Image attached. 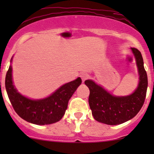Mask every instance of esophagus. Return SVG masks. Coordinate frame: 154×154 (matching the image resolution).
I'll return each instance as SVG.
<instances>
[{
    "label": "esophagus",
    "mask_w": 154,
    "mask_h": 154,
    "mask_svg": "<svg viewBox=\"0 0 154 154\" xmlns=\"http://www.w3.org/2000/svg\"><path fill=\"white\" fill-rule=\"evenodd\" d=\"M80 77L82 79V82H85V81L86 79H88V76L87 74H85V73H81L80 74Z\"/></svg>",
    "instance_id": "esophagus-1"
}]
</instances>
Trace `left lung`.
I'll list each match as a JSON object with an SVG mask.
<instances>
[{
    "mask_svg": "<svg viewBox=\"0 0 154 154\" xmlns=\"http://www.w3.org/2000/svg\"><path fill=\"white\" fill-rule=\"evenodd\" d=\"M131 50L139 72L137 89L127 96H114L91 79L85 81L90 90L89 105L94 119L109 125L122 124L132 119L143 105L148 88V77L144 69L141 53L135 48Z\"/></svg>",
    "mask_w": 154,
    "mask_h": 154,
    "instance_id": "8db88e82",
    "label": "left lung"
}]
</instances>
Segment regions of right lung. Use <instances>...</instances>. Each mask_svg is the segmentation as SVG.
Instances as JSON below:
<instances>
[{
    "mask_svg": "<svg viewBox=\"0 0 154 154\" xmlns=\"http://www.w3.org/2000/svg\"><path fill=\"white\" fill-rule=\"evenodd\" d=\"M81 83L82 79L78 77L64 84L47 98L32 100L17 92L12 81L11 66L8 68L5 80L7 94L16 113L28 122L38 125L59 122L64 115L69 100Z\"/></svg>",
    "mask_w": 154,
    "mask_h": 154,
    "instance_id": "1",
    "label": "right lung"
}]
</instances>
